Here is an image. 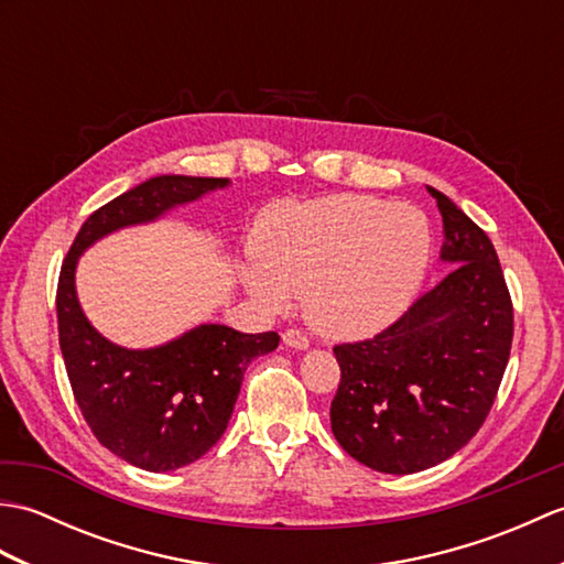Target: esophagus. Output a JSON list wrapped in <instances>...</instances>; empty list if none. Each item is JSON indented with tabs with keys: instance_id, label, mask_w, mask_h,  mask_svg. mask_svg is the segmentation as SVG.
I'll return each instance as SVG.
<instances>
[{
	"instance_id": "1",
	"label": "esophagus",
	"mask_w": 564,
	"mask_h": 564,
	"mask_svg": "<svg viewBox=\"0 0 564 564\" xmlns=\"http://www.w3.org/2000/svg\"><path fill=\"white\" fill-rule=\"evenodd\" d=\"M283 341L289 344V346H293V349H301V351L310 346V339H307V334L303 329H285L283 332Z\"/></svg>"
}]
</instances>
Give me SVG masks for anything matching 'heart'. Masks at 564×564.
<instances>
[{
	"mask_svg": "<svg viewBox=\"0 0 564 564\" xmlns=\"http://www.w3.org/2000/svg\"><path fill=\"white\" fill-rule=\"evenodd\" d=\"M247 285L263 305L303 295L327 337H366L390 325L424 283L434 235L414 208L373 196L275 203L261 213Z\"/></svg>",
	"mask_w": 564,
	"mask_h": 564,
	"instance_id": "obj_1",
	"label": "heart"
}]
</instances>
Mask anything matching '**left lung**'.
Instances as JSON below:
<instances>
[{
  "instance_id": "8db88e82",
  "label": "left lung",
  "mask_w": 564,
  "mask_h": 564,
  "mask_svg": "<svg viewBox=\"0 0 564 564\" xmlns=\"http://www.w3.org/2000/svg\"><path fill=\"white\" fill-rule=\"evenodd\" d=\"M443 215L446 279L376 337L334 346L339 446L370 470L412 475L448 460L492 410L513 339V305L482 227L429 186Z\"/></svg>"
}]
</instances>
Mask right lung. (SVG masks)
<instances>
[{"mask_svg": "<svg viewBox=\"0 0 564 564\" xmlns=\"http://www.w3.org/2000/svg\"><path fill=\"white\" fill-rule=\"evenodd\" d=\"M227 178L154 176L94 210L72 242L57 279V332L72 394L104 448L150 473L198 460L225 434L251 358L273 351L275 332L242 334L200 325L158 349L130 351L94 329L75 293L84 249L118 227L160 218Z\"/></svg>", "mask_w": 564, "mask_h": 564, "instance_id": "add662e5", "label": "right lung"}]
</instances>
